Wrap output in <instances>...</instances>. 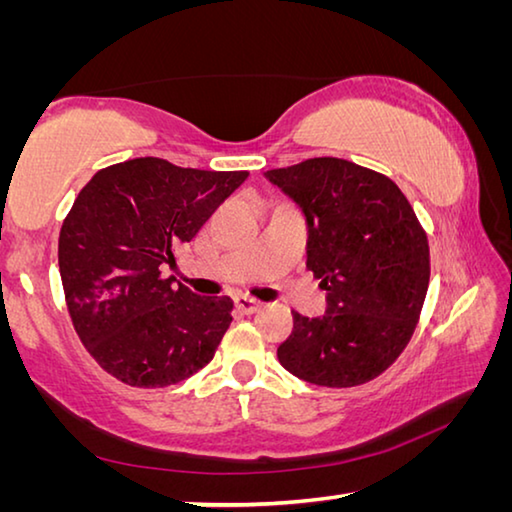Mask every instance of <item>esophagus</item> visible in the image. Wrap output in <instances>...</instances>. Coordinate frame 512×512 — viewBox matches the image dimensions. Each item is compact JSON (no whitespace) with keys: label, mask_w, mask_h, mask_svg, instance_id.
<instances>
[{"label":"esophagus","mask_w":512,"mask_h":512,"mask_svg":"<svg viewBox=\"0 0 512 512\" xmlns=\"http://www.w3.org/2000/svg\"><path fill=\"white\" fill-rule=\"evenodd\" d=\"M235 305H237L239 311H244V314H255V311L262 307V302L255 300V298H250V296H237L235 298Z\"/></svg>","instance_id":"obj_1"}]
</instances>
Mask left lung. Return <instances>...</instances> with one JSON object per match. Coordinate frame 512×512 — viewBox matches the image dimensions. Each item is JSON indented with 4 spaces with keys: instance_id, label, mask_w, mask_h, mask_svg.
I'll list each match as a JSON object with an SVG mask.
<instances>
[{
    "instance_id": "8db88e82",
    "label": "left lung",
    "mask_w": 512,
    "mask_h": 512,
    "mask_svg": "<svg viewBox=\"0 0 512 512\" xmlns=\"http://www.w3.org/2000/svg\"><path fill=\"white\" fill-rule=\"evenodd\" d=\"M307 221V268L327 291L323 316L293 311L277 359L327 388L381 375L411 341L429 287V244L391 178L341 158L264 173Z\"/></svg>"
}]
</instances>
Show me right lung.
<instances>
[{
    "label": "right lung",
    "instance_id": "right-lung-1",
    "mask_svg": "<svg viewBox=\"0 0 512 512\" xmlns=\"http://www.w3.org/2000/svg\"><path fill=\"white\" fill-rule=\"evenodd\" d=\"M246 178L135 158L97 171L76 196L60 228V280L76 334L112 377L164 388L212 361L232 300L196 296L162 268Z\"/></svg>",
    "mask_w": 512,
    "mask_h": 512
}]
</instances>
